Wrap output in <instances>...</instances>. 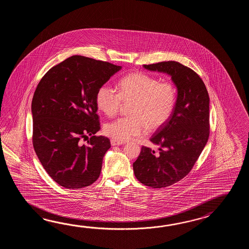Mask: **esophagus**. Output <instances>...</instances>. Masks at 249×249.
I'll return each instance as SVG.
<instances>
[{
  "label": "esophagus",
  "mask_w": 249,
  "mask_h": 249,
  "mask_svg": "<svg viewBox=\"0 0 249 249\" xmlns=\"http://www.w3.org/2000/svg\"><path fill=\"white\" fill-rule=\"evenodd\" d=\"M110 142H111L112 146H119V145L124 144V142H122V141H117V140H115V139H112Z\"/></svg>",
  "instance_id": "34e87169"
}]
</instances>
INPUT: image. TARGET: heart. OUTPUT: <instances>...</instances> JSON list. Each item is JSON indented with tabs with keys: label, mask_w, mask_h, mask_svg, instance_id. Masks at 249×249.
I'll return each instance as SVG.
<instances>
[{
	"label": "heart",
	"mask_w": 249,
	"mask_h": 249,
	"mask_svg": "<svg viewBox=\"0 0 249 249\" xmlns=\"http://www.w3.org/2000/svg\"><path fill=\"white\" fill-rule=\"evenodd\" d=\"M119 93L107 84L96 93V105L107 117L117 114L122 101H132L131 117H120L104 126V133L117 141L143 136L148 129H158L169 120L176 104V89L169 82H160L148 74L137 72L123 77Z\"/></svg>",
	"instance_id": "obj_1"
}]
</instances>
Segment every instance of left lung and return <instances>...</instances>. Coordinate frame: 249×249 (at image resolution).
<instances>
[{
  "instance_id": "8db88e82",
  "label": "left lung",
  "mask_w": 249,
  "mask_h": 249,
  "mask_svg": "<svg viewBox=\"0 0 249 249\" xmlns=\"http://www.w3.org/2000/svg\"><path fill=\"white\" fill-rule=\"evenodd\" d=\"M143 68L169 75L177 90L172 116L150 139L159 152L143 146L132 164L138 180L159 189L184 178L200 156L209 137L210 101L199 75L182 64L164 61Z\"/></svg>"
}]
</instances>
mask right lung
Wrapping results in <instances>:
<instances>
[{"label": "right lung", "instance_id": "right-lung-1", "mask_svg": "<svg viewBox=\"0 0 249 249\" xmlns=\"http://www.w3.org/2000/svg\"><path fill=\"white\" fill-rule=\"evenodd\" d=\"M122 69L74 55L43 75L33 97V145L43 168L67 189L90 185L101 175L108 138L101 130L96 93ZM90 136L85 146L82 138Z\"/></svg>", "mask_w": 249, "mask_h": 249}]
</instances>
